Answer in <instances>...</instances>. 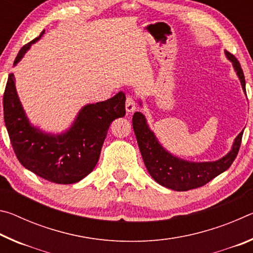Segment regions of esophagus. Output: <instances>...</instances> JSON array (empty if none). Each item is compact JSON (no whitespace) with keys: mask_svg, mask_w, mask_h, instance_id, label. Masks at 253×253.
Masks as SVG:
<instances>
[{"mask_svg":"<svg viewBox=\"0 0 253 253\" xmlns=\"http://www.w3.org/2000/svg\"><path fill=\"white\" fill-rule=\"evenodd\" d=\"M136 105L137 104H136L135 98L131 97V96H128L127 99H126V111H127V113L128 114L132 113V111L136 109Z\"/></svg>","mask_w":253,"mask_h":253,"instance_id":"obj_1","label":"esophagus"}]
</instances>
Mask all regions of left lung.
<instances>
[{
	"mask_svg": "<svg viewBox=\"0 0 253 253\" xmlns=\"http://www.w3.org/2000/svg\"><path fill=\"white\" fill-rule=\"evenodd\" d=\"M225 55L232 62L234 71L237 72L243 91L246 93V80L241 66L237 58L228 51H225ZM139 105L142 106L140 101ZM132 128L148 173L162 186L174 191H188L203 186L217 175L225 172L238 155L243 135L242 130L235 137L231 151L220 160L213 162H190L166 151L158 142L154 131L149 128L146 117L139 111H136L132 116Z\"/></svg>",
	"mask_w": 253,
	"mask_h": 253,
	"instance_id": "1",
	"label": "left lung"
}]
</instances>
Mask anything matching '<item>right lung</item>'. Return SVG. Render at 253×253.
<instances>
[{
	"instance_id": "obj_1",
	"label": "right lung",
	"mask_w": 253,
	"mask_h": 253,
	"mask_svg": "<svg viewBox=\"0 0 253 253\" xmlns=\"http://www.w3.org/2000/svg\"><path fill=\"white\" fill-rule=\"evenodd\" d=\"M43 33L44 30L22 46L13 66L18 65ZM13 74L8 75L3 110L8 137L19 162L46 181L57 184L81 181L95 169L110 124L125 116V93L119 91L106 101L84 106L69 129L61 134H50L30 123L16 92Z\"/></svg>"
}]
</instances>
